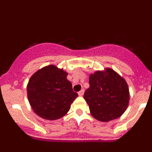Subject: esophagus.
I'll list each match as a JSON object with an SVG mask.
<instances>
[{
  "instance_id": "esophagus-1",
  "label": "esophagus",
  "mask_w": 152,
  "mask_h": 152,
  "mask_svg": "<svg viewBox=\"0 0 152 152\" xmlns=\"http://www.w3.org/2000/svg\"><path fill=\"white\" fill-rule=\"evenodd\" d=\"M84 90H81V91H80L78 92V95L79 96H83V94H84Z\"/></svg>"
}]
</instances>
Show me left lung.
Wrapping results in <instances>:
<instances>
[{
  "mask_svg": "<svg viewBox=\"0 0 152 152\" xmlns=\"http://www.w3.org/2000/svg\"><path fill=\"white\" fill-rule=\"evenodd\" d=\"M90 88L84 98L93 117L109 122L121 116L129 101L128 84L123 77L111 68L97 71L89 77Z\"/></svg>",
  "mask_w": 152,
  "mask_h": 152,
  "instance_id": "obj_1",
  "label": "left lung"
}]
</instances>
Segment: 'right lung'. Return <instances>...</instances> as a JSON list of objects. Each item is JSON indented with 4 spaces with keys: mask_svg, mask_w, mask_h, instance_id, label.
<instances>
[{
    "mask_svg": "<svg viewBox=\"0 0 152 152\" xmlns=\"http://www.w3.org/2000/svg\"><path fill=\"white\" fill-rule=\"evenodd\" d=\"M68 73L51 64L33 74L27 84V96L31 107L40 117L56 120L69 111L78 95L67 79Z\"/></svg>",
    "mask_w": 152,
    "mask_h": 152,
    "instance_id": "1",
    "label": "right lung"
}]
</instances>
